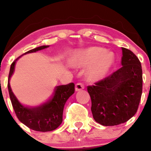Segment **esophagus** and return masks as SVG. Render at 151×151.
Wrapping results in <instances>:
<instances>
[{
    "label": "esophagus",
    "instance_id": "obj_1",
    "mask_svg": "<svg viewBox=\"0 0 151 151\" xmlns=\"http://www.w3.org/2000/svg\"><path fill=\"white\" fill-rule=\"evenodd\" d=\"M84 89V84H82V83L81 82H79V83H77L75 85V90L77 91H80V90H82Z\"/></svg>",
    "mask_w": 151,
    "mask_h": 151
}]
</instances>
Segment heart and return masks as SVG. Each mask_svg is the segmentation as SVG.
I'll list each match as a JSON object with an SVG mask.
<instances>
[{
  "instance_id": "obj_1",
  "label": "heart",
  "mask_w": 151,
  "mask_h": 151,
  "mask_svg": "<svg viewBox=\"0 0 151 151\" xmlns=\"http://www.w3.org/2000/svg\"><path fill=\"white\" fill-rule=\"evenodd\" d=\"M77 67H87L92 65L89 71V77L97 79L103 77L114 62V56L104 49L97 47L88 48L77 53L72 60Z\"/></svg>"
}]
</instances>
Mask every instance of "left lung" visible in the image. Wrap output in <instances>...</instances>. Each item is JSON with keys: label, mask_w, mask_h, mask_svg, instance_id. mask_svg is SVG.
Masks as SVG:
<instances>
[{"label": "left lung", "mask_w": 151, "mask_h": 151, "mask_svg": "<svg viewBox=\"0 0 151 151\" xmlns=\"http://www.w3.org/2000/svg\"><path fill=\"white\" fill-rule=\"evenodd\" d=\"M120 69L88 86L93 119L101 125L116 126L136 114L141 101L143 75L141 62L133 52L122 47Z\"/></svg>", "instance_id": "left-lung-1"}]
</instances>
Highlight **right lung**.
<instances>
[{
  "instance_id": "1",
  "label": "right lung",
  "mask_w": 151,
  "mask_h": 151,
  "mask_svg": "<svg viewBox=\"0 0 151 151\" xmlns=\"http://www.w3.org/2000/svg\"><path fill=\"white\" fill-rule=\"evenodd\" d=\"M48 47H38L26 52L25 54L35 52ZM21 56L18 57L10 65L8 81L10 99L16 116L20 122L34 131L41 132L54 131L62 124L64 106L67 100L74 93L75 85L74 83H70L66 85L58 86L55 88L52 98L38 106L28 107L22 105L12 91L9 83L10 77L14 72L16 61Z\"/></svg>"
}]
</instances>
